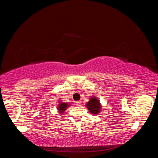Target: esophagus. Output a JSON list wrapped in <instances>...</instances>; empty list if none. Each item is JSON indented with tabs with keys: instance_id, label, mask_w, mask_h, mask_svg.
Segmentation results:
<instances>
[{
	"instance_id": "34e87169",
	"label": "esophagus",
	"mask_w": 158,
	"mask_h": 158,
	"mask_svg": "<svg viewBox=\"0 0 158 158\" xmlns=\"http://www.w3.org/2000/svg\"><path fill=\"white\" fill-rule=\"evenodd\" d=\"M76 106H80V104H81V101L76 102Z\"/></svg>"
}]
</instances>
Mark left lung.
<instances>
[{"mask_svg": "<svg viewBox=\"0 0 158 158\" xmlns=\"http://www.w3.org/2000/svg\"><path fill=\"white\" fill-rule=\"evenodd\" d=\"M86 107L92 114H99L102 110V106L99 99L94 96L89 98V102L86 103Z\"/></svg>", "mask_w": 158, "mask_h": 158, "instance_id": "obj_1", "label": "left lung"}]
</instances>
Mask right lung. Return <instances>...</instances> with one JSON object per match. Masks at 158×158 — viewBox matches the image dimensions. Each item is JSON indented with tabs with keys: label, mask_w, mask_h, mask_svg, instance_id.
I'll list each match as a JSON object with an SVG mask.
<instances>
[{
	"label": "right lung",
	"mask_w": 158,
	"mask_h": 158,
	"mask_svg": "<svg viewBox=\"0 0 158 158\" xmlns=\"http://www.w3.org/2000/svg\"><path fill=\"white\" fill-rule=\"evenodd\" d=\"M70 106V104L67 103H64V102H60V103L59 104L58 106V110H59V112L62 114L63 113L66 109L69 106Z\"/></svg>",
	"instance_id": "obj_1"
}]
</instances>
